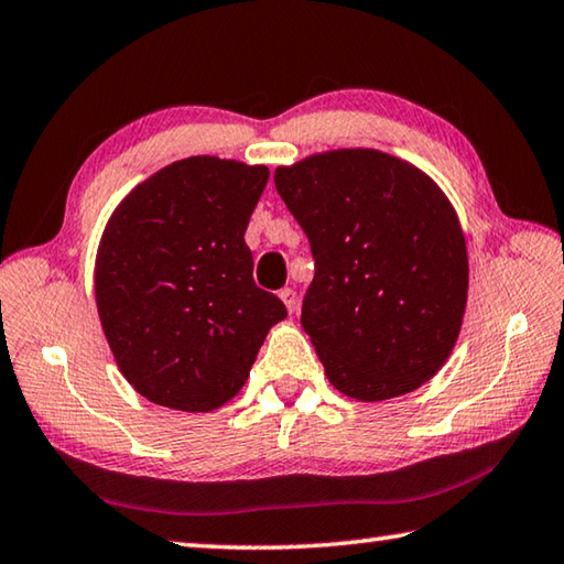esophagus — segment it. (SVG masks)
I'll list each match as a JSON object with an SVG mask.
<instances>
[{
	"label": "esophagus",
	"instance_id": "1",
	"mask_svg": "<svg viewBox=\"0 0 564 564\" xmlns=\"http://www.w3.org/2000/svg\"><path fill=\"white\" fill-rule=\"evenodd\" d=\"M279 295H281V301L285 303V308H289V313H293L295 311V303H299V295H295V291L293 289H283Z\"/></svg>",
	"mask_w": 564,
	"mask_h": 564
}]
</instances>
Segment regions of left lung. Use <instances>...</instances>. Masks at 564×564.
Returning <instances> with one entry per match:
<instances>
[{
	"mask_svg": "<svg viewBox=\"0 0 564 564\" xmlns=\"http://www.w3.org/2000/svg\"><path fill=\"white\" fill-rule=\"evenodd\" d=\"M273 181L316 261L301 326L330 383L373 403L431 380L467 301L465 236L443 191L376 149L316 154Z\"/></svg>",
	"mask_w": 564,
	"mask_h": 564,
	"instance_id": "8db88e82",
	"label": "left lung"
}]
</instances>
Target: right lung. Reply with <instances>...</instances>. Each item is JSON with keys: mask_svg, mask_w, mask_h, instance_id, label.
<instances>
[{"mask_svg": "<svg viewBox=\"0 0 564 564\" xmlns=\"http://www.w3.org/2000/svg\"><path fill=\"white\" fill-rule=\"evenodd\" d=\"M269 169L191 156L139 184L109 218L97 305L123 378L151 403L206 413L243 388L285 318L253 281L243 234Z\"/></svg>", "mask_w": 564, "mask_h": 564, "instance_id": "right-lung-1", "label": "right lung"}]
</instances>
